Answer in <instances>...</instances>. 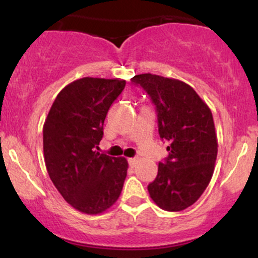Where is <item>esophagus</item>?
Segmentation results:
<instances>
[{
	"mask_svg": "<svg viewBox=\"0 0 258 258\" xmlns=\"http://www.w3.org/2000/svg\"><path fill=\"white\" fill-rule=\"evenodd\" d=\"M128 164L131 167H136V165L138 164V158H131L128 159Z\"/></svg>",
	"mask_w": 258,
	"mask_h": 258,
	"instance_id": "obj_1",
	"label": "esophagus"
}]
</instances>
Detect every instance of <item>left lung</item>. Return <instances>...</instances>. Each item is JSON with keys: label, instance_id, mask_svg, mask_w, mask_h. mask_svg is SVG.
<instances>
[{"label": "left lung", "instance_id": "obj_1", "mask_svg": "<svg viewBox=\"0 0 258 258\" xmlns=\"http://www.w3.org/2000/svg\"><path fill=\"white\" fill-rule=\"evenodd\" d=\"M131 81L152 98L160 138L168 142V156L159 162L148 191L162 210L182 211L199 199L214 174L218 143L212 112L193 87L179 80L141 74Z\"/></svg>", "mask_w": 258, "mask_h": 258}]
</instances>
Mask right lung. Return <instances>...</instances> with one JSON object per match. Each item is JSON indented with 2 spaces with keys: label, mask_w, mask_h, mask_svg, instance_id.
<instances>
[{
  "label": "right lung",
  "mask_w": 258,
  "mask_h": 258,
  "mask_svg": "<svg viewBox=\"0 0 258 258\" xmlns=\"http://www.w3.org/2000/svg\"><path fill=\"white\" fill-rule=\"evenodd\" d=\"M119 79L82 78L58 93L43 125L47 172L68 204L98 215L119 199L128 162L96 152L109 108L125 88Z\"/></svg>",
  "instance_id": "1"
}]
</instances>
